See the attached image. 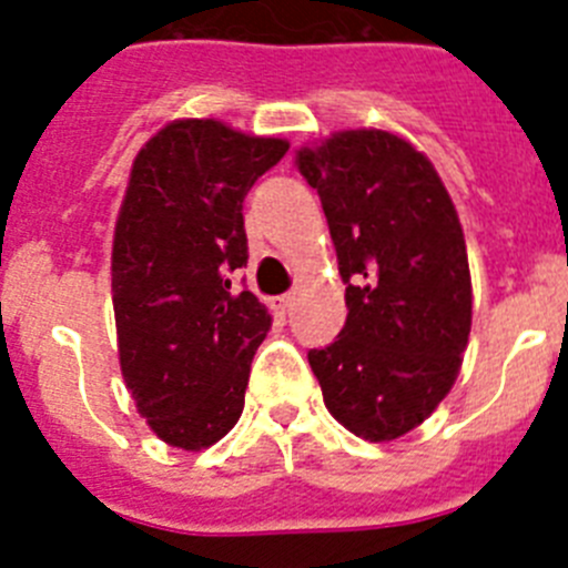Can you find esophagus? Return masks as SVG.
Listing matches in <instances>:
<instances>
[{"label":"esophagus","instance_id":"obj_1","mask_svg":"<svg viewBox=\"0 0 568 568\" xmlns=\"http://www.w3.org/2000/svg\"><path fill=\"white\" fill-rule=\"evenodd\" d=\"M270 307H273L278 315H287L290 307H293V295L290 293L275 295V298H270Z\"/></svg>","mask_w":568,"mask_h":568}]
</instances>
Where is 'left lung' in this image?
I'll list each match as a JSON object with an SVG mask.
<instances>
[{"label":"left lung","instance_id":"1","mask_svg":"<svg viewBox=\"0 0 568 568\" xmlns=\"http://www.w3.org/2000/svg\"><path fill=\"white\" fill-rule=\"evenodd\" d=\"M346 281V324L310 366L329 415L386 444L449 395L471 329L464 227L435 164L398 133L338 130L295 150Z\"/></svg>","mask_w":568,"mask_h":568}]
</instances>
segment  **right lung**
I'll list each match as a JSON object with an SVG mask.
<instances>
[{
  "label": "right lung",
  "mask_w": 568,
  "mask_h": 568,
  "mask_svg": "<svg viewBox=\"0 0 568 568\" xmlns=\"http://www.w3.org/2000/svg\"><path fill=\"white\" fill-rule=\"evenodd\" d=\"M287 139L175 119L133 159L113 230L119 366L164 444L199 453L235 426L273 315L230 273L247 264L241 204Z\"/></svg>",
  "instance_id": "obj_1"
}]
</instances>
